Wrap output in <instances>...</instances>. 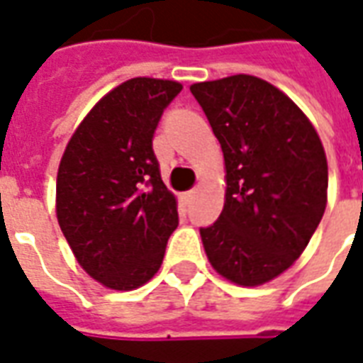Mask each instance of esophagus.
<instances>
[{
	"instance_id": "esophagus-1",
	"label": "esophagus",
	"mask_w": 363,
	"mask_h": 363,
	"mask_svg": "<svg viewBox=\"0 0 363 363\" xmlns=\"http://www.w3.org/2000/svg\"><path fill=\"white\" fill-rule=\"evenodd\" d=\"M195 193H197V191H195V189H191V191L184 193V199L187 201V203H191V201L195 199Z\"/></svg>"
}]
</instances>
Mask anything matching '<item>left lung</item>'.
Returning a JSON list of instances; mask_svg holds the SVG:
<instances>
[{"label":"left lung","mask_w":363,"mask_h":363,"mask_svg":"<svg viewBox=\"0 0 363 363\" xmlns=\"http://www.w3.org/2000/svg\"><path fill=\"white\" fill-rule=\"evenodd\" d=\"M226 164L218 220L201 228L211 265L257 286L284 272L313 236L327 205V156L292 100L251 75L191 84Z\"/></svg>","instance_id":"8db88e82"}]
</instances>
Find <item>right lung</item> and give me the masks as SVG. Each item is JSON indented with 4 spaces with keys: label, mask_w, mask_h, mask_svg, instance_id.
<instances>
[{
    "label": "right lung",
    "mask_w": 363,
    "mask_h": 363,
    "mask_svg": "<svg viewBox=\"0 0 363 363\" xmlns=\"http://www.w3.org/2000/svg\"><path fill=\"white\" fill-rule=\"evenodd\" d=\"M176 81L137 77L108 92L67 143L55 207L79 265L113 290H133L160 269L178 207L152 139Z\"/></svg>",
    "instance_id": "1"
}]
</instances>
